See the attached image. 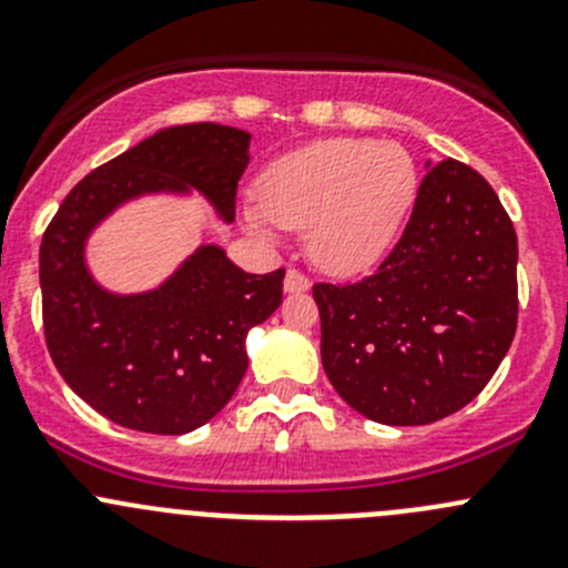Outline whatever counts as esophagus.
<instances>
[{"label": "esophagus", "mask_w": 568, "mask_h": 568, "mask_svg": "<svg viewBox=\"0 0 568 568\" xmlns=\"http://www.w3.org/2000/svg\"><path fill=\"white\" fill-rule=\"evenodd\" d=\"M283 288L285 294H305V291H311V280L302 272H296V268H288V274L283 280Z\"/></svg>", "instance_id": "1"}]
</instances>
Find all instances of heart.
Here are the masks:
<instances>
[{
  "mask_svg": "<svg viewBox=\"0 0 568 568\" xmlns=\"http://www.w3.org/2000/svg\"><path fill=\"white\" fill-rule=\"evenodd\" d=\"M417 164L398 142L332 136L291 151L257 178V203L244 227L263 242L277 227L304 231L307 252L326 272L354 274L390 252L415 205Z\"/></svg>",
  "mask_w": 568,
  "mask_h": 568,
  "instance_id": "1",
  "label": "heart"
}]
</instances>
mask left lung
<instances>
[{"label": "left lung", "mask_w": 568, "mask_h": 568, "mask_svg": "<svg viewBox=\"0 0 568 568\" xmlns=\"http://www.w3.org/2000/svg\"><path fill=\"white\" fill-rule=\"evenodd\" d=\"M321 363L368 420L426 426L467 406L517 332V233L473 168L426 162L404 236L354 285H313Z\"/></svg>", "instance_id": "1"}]
</instances>
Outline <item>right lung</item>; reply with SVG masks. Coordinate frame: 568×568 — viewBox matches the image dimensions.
Listing matches in <instances>:
<instances>
[{"mask_svg": "<svg viewBox=\"0 0 568 568\" xmlns=\"http://www.w3.org/2000/svg\"><path fill=\"white\" fill-rule=\"evenodd\" d=\"M250 131L220 123L159 129L71 189L40 244L49 354L73 393L123 428L189 434L247 374V332L283 302L285 272L247 274L220 244H200L148 291L93 274V233L148 197L205 200L222 225L236 211Z\"/></svg>", "mask_w": 568, "mask_h": 568, "instance_id": "1", "label": "right lung"}]
</instances>
